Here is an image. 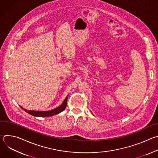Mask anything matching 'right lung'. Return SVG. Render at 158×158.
I'll use <instances>...</instances> for the list:
<instances>
[{
	"mask_svg": "<svg viewBox=\"0 0 158 158\" xmlns=\"http://www.w3.org/2000/svg\"><path fill=\"white\" fill-rule=\"evenodd\" d=\"M67 98H68V96H67V97L65 98V99H64V101H63L62 104L59 106V107L51 110H48V111H36V110H27L24 109L23 107L21 108L23 109L24 111H26L27 113H29V114H31L32 116H37V117H49V116H52L54 115L57 114L60 112H61L62 111H63L67 106Z\"/></svg>",
	"mask_w": 158,
	"mask_h": 158,
	"instance_id": "right-lung-1",
	"label": "right lung"
}]
</instances>
